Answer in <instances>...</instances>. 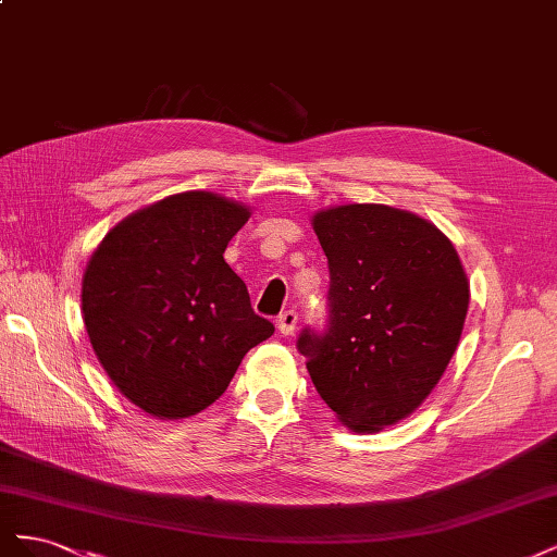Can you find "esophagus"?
I'll list each match as a JSON object with an SVG mask.
<instances>
[{"mask_svg": "<svg viewBox=\"0 0 557 557\" xmlns=\"http://www.w3.org/2000/svg\"><path fill=\"white\" fill-rule=\"evenodd\" d=\"M276 325H278V332L281 334H293L295 332V327H297V311H283L281 315H278V320H276Z\"/></svg>", "mask_w": 557, "mask_h": 557, "instance_id": "esophagus-1", "label": "esophagus"}]
</instances>
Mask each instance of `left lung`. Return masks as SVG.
<instances>
[{"mask_svg":"<svg viewBox=\"0 0 557 557\" xmlns=\"http://www.w3.org/2000/svg\"><path fill=\"white\" fill-rule=\"evenodd\" d=\"M330 267L325 332L297 348L344 425L379 432L413 413L458 348L469 281L446 234L416 213L346 205L313 215Z\"/></svg>","mask_w":557,"mask_h":557,"instance_id":"8db88e82","label":"left lung"}]
</instances>
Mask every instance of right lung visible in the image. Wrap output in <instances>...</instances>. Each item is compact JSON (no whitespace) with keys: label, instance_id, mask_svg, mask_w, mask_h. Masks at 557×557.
Returning a JSON list of instances; mask_svg holds the SVG:
<instances>
[{"label":"right lung","instance_id":"right-lung-1","mask_svg":"<svg viewBox=\"0 0 557 557\" xmlns=\"http://www.w3.org/2000/svg\"><path fill=\"white\" fill-rule=\"evenodd\" d=\"M250 211L221 195L164 197L117 223L83 274V320L104 372L162 420L221 397L274 325L250 307L223 252Z\"/></svg>","mask_w":557,"mask_h":557}]
</instances>
